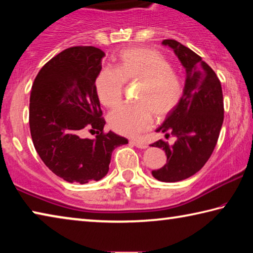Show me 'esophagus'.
<instances>
[{"label": "esophagus", "instance_id": "1", "mask_svg": "<svg viewBox=\"0 0 253 253\" xmlns=\"http://www.w3.org/2000/svg\"><path fill=\"white\" fill-rule=\"evenodd\" d=\"M131 145H134V146L138 147V148H147V144H145L144 142H138V140H130L129 142Z\"/></svg>", "mask_w": 253, "mask_h": 253}]
</instances>
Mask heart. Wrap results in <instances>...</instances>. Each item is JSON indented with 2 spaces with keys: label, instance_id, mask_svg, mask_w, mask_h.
<instances>
[{
  "label": "heart",
  "instance_id": "b5f03b06",
  "mask_svg": "<svg viewBox=\"0 0 253 253\" xmlns=\"http://www.w3.org/2000/svg\"><path fill=\"white\" fill-rule=\"evenodd\" d=\"M138 84L135 105H124L108 117L111 129L136 137L176 108L183 96V81L164 55L148 48L122 51L117 66L105 67L96 78V91L102 105L113 108L123 99L124 84Z\"/></svg>",
  "mask_w": 253,
  "mask_h": 253
}]
</instances>
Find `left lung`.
<instances>
[{
  "mask_svg": "<svg viewBox=\"0 0 253 253\" xmlns=\"http://www.w3.org/2000/svg\"><path fill=\"white\" fill-rule=\"evenodd\" d=\"M163 44L174 50L186 80L181 101L156 130L165 132L166 138L176 137V142L160 139L151 145L168 156L166 164L152 174L158 181L178 182L199 172L212 155L223 124V95L215 72L199 54L176 40Z\"/></svg>",
  "mask_w": 253,
  "mask_h": 253,
  "instance_id": "obj_1",
  "label": "left lung"
}]
</instances>
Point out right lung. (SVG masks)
<instances>
[{"label":"right lung","mask_w":253,"mask_h":253,"mask_svg":"<svg viewBox=\"0 0 253 253\" xmlns=\"http://www.w3.org/2000/svg\"><path fill=\"white\" fill-rule=\"evenodd\" d=\"M105 53L95 46H71L49 60L34 79L29 124L34 148L50 170L69 183L99 181L108 173L111 153L128 144L105 132L96 78ZM84 129L95 140L83 139Z\"/></svg>","instance_id":"obj_1"}]
</instances>
